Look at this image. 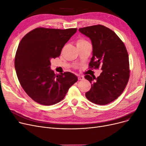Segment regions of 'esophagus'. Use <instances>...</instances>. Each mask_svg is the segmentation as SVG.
<instances>
[{
  "label": "esophagus",
  "instance_id": "obj_1",
  "mask_svg": "<svg viewBox=\"0 0 146 146\" xmlns=\"http://www.w3.org/2000/svg\"><path fill=\"white\" fill-rule=\"evenodd\" d=\"M78 80H84V77L83 76H79L78 77Z\"/></svg>",
  "mask_w": 146,
  "mask_h": 146
}]
</instances>
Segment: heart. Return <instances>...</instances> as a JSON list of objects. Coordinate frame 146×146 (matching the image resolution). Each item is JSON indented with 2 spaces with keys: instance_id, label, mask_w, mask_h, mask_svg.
<instances>
[{
  "instance_id": "obj_1",
  "label": "heart",
  "mask_w": 146,
  "mask_h": 146,
  "mask_svg": "<svg viewBox=\"0 0 146 146\" xmlns=\"http://www.w3.org/2000/svg\"><path fill=\"white\" fill-rule=\"evenodd\" d=\"M87 43H89V42L86 40L84 38H80L78 39L77 42V45H83V44H85Z\"/></svg>"
}]
</instances>
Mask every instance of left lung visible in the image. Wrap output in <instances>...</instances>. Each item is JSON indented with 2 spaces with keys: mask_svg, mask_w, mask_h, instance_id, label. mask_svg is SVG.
I'll use <instances>...</instances> for the list:
<instances>
[{
  "mask_svg": "<svg viewBox=\"0 0 146 146\" xmlns=\"http://www.w3.org/2000/svg\"><path fill=\"white\" fill-rule=\"evenodd\" d=\"M89 37L93 46V56L89 68L102 72L97 78L86 75L92 83L86 97L98 105H106L116 100L125 90L129 78V56L123 41L110 29L98 25L80 28Z\"/></svg>",
  "mask_w": 146,
  "mask_h": 146,
  "instance_id": "8db88e82",
  "label": "left lung"
}]
</instances>
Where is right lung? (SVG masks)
Masks as SVG:
<instances>
[{
	"mask_svg": "<svg viewBox=\"0 0 146 146\" xmlns=\"http://www.w3.org/2000/svg\"><path fill=\"white\" fill-rule=\"evenodd\" d=\"M77 31V28L38 27L21 40L15 68L23 89L34 101L44 106L56 104L77 81V77L71 72L55 74L50 69L51 59L60 55L64 45Z\"/></svg>",
	"mask_w": 146,
	"mask_h": 146,
	"instance_id": "obj_1",
	"label": "right lung"
}]
</instances>
